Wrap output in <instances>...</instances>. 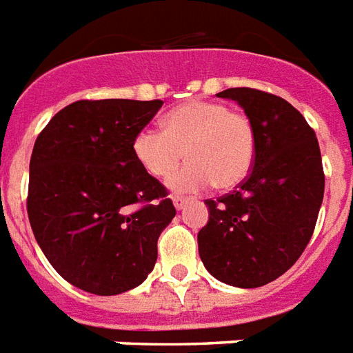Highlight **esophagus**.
<instances>
[{"mask_svg": "<svg viewBox=\"0 0 353 353\" xmlns=\"http://www.w3.org/2000/svg\"><path fill=\"white\" fill-rule=\"evenodd\" d=\"M188 203V198H185V196H174V207H176L177 211H181L183 207L187 205Z\"/></svg>", "mask_w": 353, "mask_h": 353, "instance_id": "34e87169", "label": "esophagus"}]
</instances>
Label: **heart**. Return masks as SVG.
I'll list each match as a JSON object with an SVG mask.
<instances>
[{
  "label": "heart",
  "mask_w": 353,
  "mask_h": 353,
  "mask_svg": "<svg viewBox=\"0 0 353 353\" xmlns=\"http://www.w3.org/2000/svg\"><path fill=\"white\" fill-rule=\"evenodd\" d=\"M257 134L252 120L216 101H187L163 120V131L141 129L133 153L153 177L168 176L183 155L188 163L168 177L176 192H194L211 187L235 188L252 172Z\"/></svg>",
  "instance_id": "obj_1"
}]
</instances>
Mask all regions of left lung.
Segmentation results:
<instances>
[{"label": "left lung", "instance_id": "obj_1", "mask_svg": "<svg viewBox=\"0 0 353 353\" xmlns=\"http://www.w3.org/2000/svg\"><path fill=\"white\" fill-rule=\"evenodd\" d=\"M216 96L244 109L257 152L236 190L205 200L198 250L219 281L255 289L287 272L311 241L324 198L322 157L314 131L283 98L246 87Z\"/></svg>", "mask_w": 353, "mask_h": 353}]
</instances>
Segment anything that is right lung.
Returning a JSON list of instances; mask_svg holds the SVG:
<instances>
[{
  "instance_id": "obj_1",
  "label": "right lung",
  "mask_w": 353,
  "mask_h": 353,
  "mask_svg": "<svg viewBox=\"0 0 353 353\" xmlns=\"http://www.w3.org/2000/svg\"><path fill=\"white\" fill-rule=\"evenodd\" d=\"M161 99H81L51 118L29 163L27 214L51 266L85 292L134 289L176 216L166 188L133 153Z\"/></svg>"
}]
</instances>
